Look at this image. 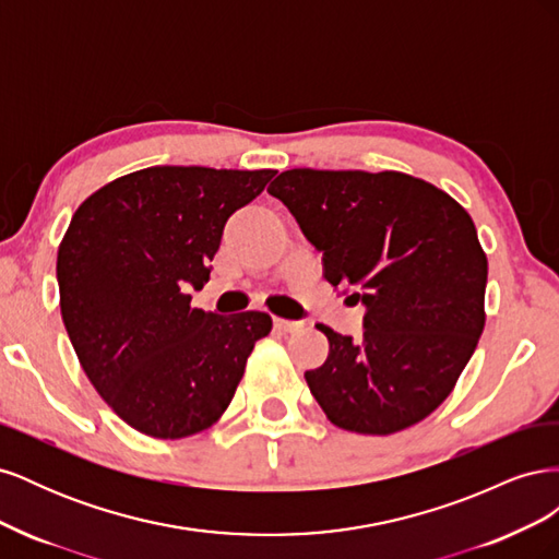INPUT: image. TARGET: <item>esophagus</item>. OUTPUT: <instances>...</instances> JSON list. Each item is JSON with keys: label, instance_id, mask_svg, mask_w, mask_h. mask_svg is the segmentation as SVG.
<instances>
[{"label": "esophagus", "instance_id": "1", "mask_svg": "<svg viewBox=\"0 0 559 559\" xmlns=\"http://www.w3.org/2000/svg\"><path fill=\"white\" fill-rule=\"evenodd\" d=\"M275 329L284 331V333H296L302 329V321H294V319H282V317H275Z\"/></svg>", "mask_w": 559, "mask_h": 559}]
</instances>
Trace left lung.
I'll return each instance as SVG.
<instances>
[{
  "label": "left lung",
  "mask_w": 559,
  "mask_h": 559,
  "mask_svg": "<svg viewBox=\"0 0 559 559\" xmlns=\"http://www.w3.org/2000/svg\"><path fill=\"white\" fill-rule=\"evenodd\" d=\"M324 253V277L366 306L364 337L335 333L306 380L335 427L408 429L460 380L485 329L487 257L468 212L403 173L296 170L267 186Z\"/></svg>",
  "instance_id": "1"
}]
</instances>
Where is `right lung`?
Masks as SVG:
<instances>
[{"label": "right lung", "mask_w": 559, "mask_h": 559, "mask_svg": "<svg viewBox=\"0 0 559 559\" xmlns=\"http://www.w3.org/2000/svg\"><path fill=\"white\" fill-rule=\"evenodd\" d=\"M277 170L156 165L109 181L58 249L60 312L97 394L140 433L177 441L224 415L267 312L191 308L228 216Z\"/></svg>", "instance_id": "right-lung-1"}]
</instances>
